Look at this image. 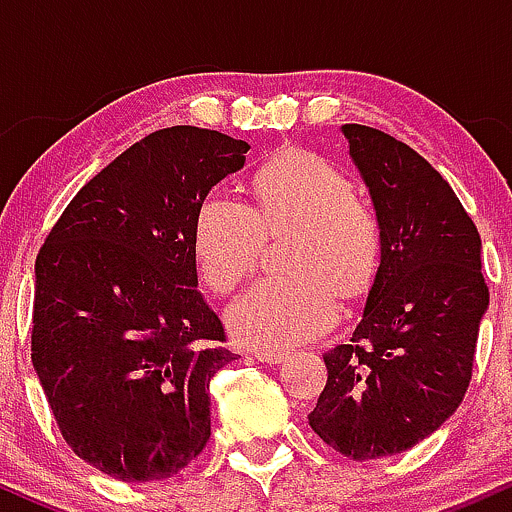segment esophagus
<instances>
[{
  "mask_svg": "<svg viewBox=\"0 0 512 512\" xmlns=\"http://www.w3.org/2000/svg\"><path fill=\"white\" fill-rule=\"evenodd\" d=\"M284 351H274V349H260L255 351V358L260 363H281L284 361Z\"/></svg>",
  "mask_w": 512,
  "mask_h": 512,
  "instance_id": "34e87169",
  "label": "esophagus"
}]
</instances>
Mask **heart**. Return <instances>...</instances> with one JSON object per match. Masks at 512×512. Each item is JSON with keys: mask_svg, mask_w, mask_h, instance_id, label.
<instances>
[{"mask_svg": "<svg viewBox=\"0 0 512 512\" xmlns=\"http://www.w3.org/2000/svg\"><path fill=\"white\" fill-rule=\"evenodd\" d=\"M293 276H264L228 308L238 342L289 349L337 322L339 293L366 291L383 260V223L366 197L325 158L293 151L264 163L255 207L211 190L195 216V257L202 279L226 293L260 262L264 240L293 231Z\"/></svg>", "mask_w": 512, "mask_h": 512, "instance_id": "b5f03b06", "label": "heart"}]
</instances>
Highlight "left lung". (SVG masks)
Instances as JSON below:
<instances>
[{"label": "left lung", "instance_id": "1", "mask_svg": "<svg viewBox=\"0 0 512 512\" xmlns=\"http://www.w3.org/2000/svg\"><path fill=\"white\" fill-rule=\"evenodd\" d=\"M342 132L383 223V260L351 339L325 354L308 424L363 462L414 448L460 407L489 286L479 231L448 180L380 129Z\"/></svg>", "mask_w": 512, "mask_h": 512}]
</instances>
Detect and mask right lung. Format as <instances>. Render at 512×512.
Returning <instances> with one entry per match:
<instances>
[{
	"label": "right lung",
	"mask_w": 512,
	"mask_h": 512,
	"mask_svg": "<svg viewBox=\"0 0 512 512\" xmlns=\"http://www.w3.org/2000/svg\"><path fill=\"white\" fill-rule=\"evenodd\" d=\"M250 146L166 127L88 180L35 260L31 358L62 438L120 481H161L211 436L209 383L236 354L197 291L195 216Z\"/></svg>",
	"instance_id": "1"
}]
</instances>
